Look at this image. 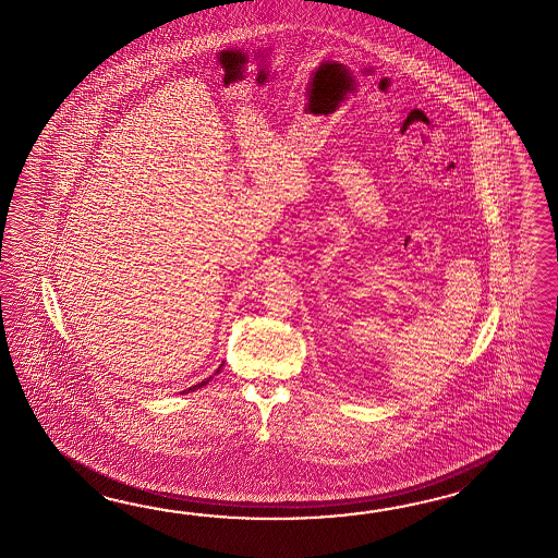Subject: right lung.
Listing matches in <instances>:
<instances>
[{
	"label": "right lung",
	"instance_id": "obj_1",
	"mask_svg": "<svg viewBox=\"0 0 558 558\" xmlns=\"http://www.w3.org/2000/svg\"><path fill=\"white\" fill-rule=\"evenodd\" d=\"M220 368H222V366H220ZM220 368H218V371L216 372H220ZM210 378H213V376H210ZM210 378H208V380H210ZM208 380H204V383H198V385L190 386V388H187V390H184V392H192V390H196V388H201V386H206L208 385Z\"/></svg>",
	"mask_w": 558,
	"mask_h": 558
}]
</instances>
